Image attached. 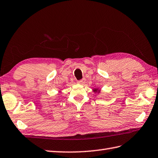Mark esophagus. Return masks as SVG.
<instances>
[{
	"instance_id": "esophagus-1",
	"label": "esophagus",
	"mask_w": 158,
	"mask_h": 158,
	"mask_svg": "<svg viewBox=\"0 0 158 158\" xmlns=\"http://www.w3.org/2000/svg\"><path fill=\"white\" fill-rule=\"evenodd\" d=\"M85 82V79H82L81 80H79V81H78V83L80 84V85H83L84 83Z\"/></svg>"
}]
</instances>
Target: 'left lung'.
Wrapping results in <instances>:
<instances>
[{
  "label": "left lung",
  "instance_id": "obj_1",
  "mask_svg": "<svg viewBox=\"0 0 158 158\" xmlns=\"http://www.w3.org/2000/svg\"><path fill=\"white\" fill-rule=\"evenodd\" d=\"M93 91L94 93H97L98 94L101 93V89H99V88H94L93 89Z\"/></svg>",
  "mask_w": 158,
  "mask_h": 158
}]
</instances>
